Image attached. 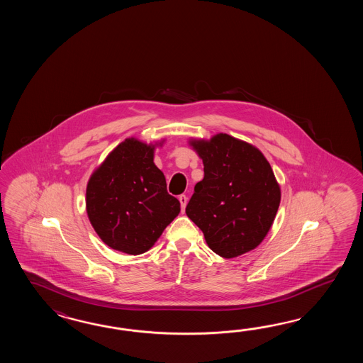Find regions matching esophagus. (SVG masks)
Wrapping results in <instances>:
<instances>
[{"label": "esophagus", "instance_id": "obj_1", "mask_svg": "<svg viewBox=\"0 0 363 363\" xmlns=\"http://www.w3.org/2000/svg\"><path fill=\"white\" fill-rule=\"evenodd\" d=\"M179 201H180V205H182V211L184 213L185 206H186V202H188V199H186V196L185 194H182L180 197H179Z\"/></svg>", "mask_w": 363, "mask_h": 363}]
</instances>
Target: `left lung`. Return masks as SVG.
Wrapping results in <instances>:
<instances>
[{
  "label": "left lung",
  "instance_id": "1",
  "mask_svg": "<svg viewBox=\"0 0 363 363\" xmlns=\"http://www.w3.org/2000/svg\"><path fill=\"white\" fill-rule=\"evenodd\" d=\"M188 143L205 177L194 186L186 216L216 255L235 258L253 250L270 231L281 199L270 163L258 147L227 133Z\"/></svg>",
  "mask_w": 363,
  "mask_h": 363
}]
</instances>
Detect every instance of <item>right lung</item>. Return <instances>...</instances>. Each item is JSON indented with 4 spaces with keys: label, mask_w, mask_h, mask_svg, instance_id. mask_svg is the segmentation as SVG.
Returning <instances> with one entry per match:
<instances>
[{
    "label": "right lung",
    "mask_w": 363,
    "mask_h": 363,
    "mask_svg": "<svg viewBox=\"0 0 363 363\" xmlns=\"http://www.w3.org/2000/svg\"><path fill=\"white\" fill-rule=\"evenodd\" d=\"M164 140L147 144L135 138L116 145L93 171L85 208L96 233L108 247L127 255L145 253L180 213L155 163Z\"/></svg>",
    "instance_id": "obj_1"
}]
</instances>
